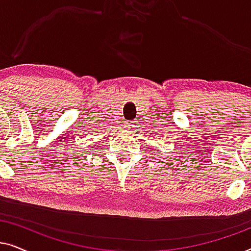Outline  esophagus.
I'll return each mask as SVG.
<instances>
[{
	"label": "esophagus",
	"instance_id": "obj_1",
	"mask_svg": "<svg viewBox=\"0 0 251 251\" xmlns=\"http://www.w3.org/2000/svg\"><path fill=\"white\" fill-rule=\"evenodd\" d=\"M133 126H135V123H132V122H126V123H125V128L126 129V130H131Z\"/></svg>",
	"mask_w": 251,
	"mask_h": 251
}]
</instances>
